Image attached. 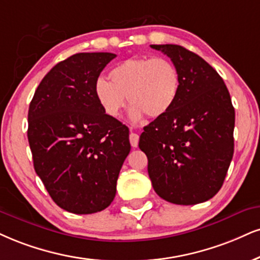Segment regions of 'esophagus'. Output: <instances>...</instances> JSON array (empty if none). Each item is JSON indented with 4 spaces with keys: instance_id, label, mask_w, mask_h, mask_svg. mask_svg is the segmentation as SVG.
<instances>
[{
    "instance_id": "esophagus-1",
    "label": "esophagus",
    "mask_w": 260,
    "mask_h": 260,
    "mask_svg": "<svg viewBox=\"0 0 260 260\" xmlns=\"http://www.w3.org/2000/svg\"><path fill=\"white\" fill-rule=\"evenodd\" d=\"M130 143H131V147H134V148H136L137 146H139V140H140V136L137 135L135 133H130Z\"/></svg>"
}]
</instances>
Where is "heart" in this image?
<instances>
[{
  "mask_svg": "<svg viewBox=\"0 0 260 260\" xmlns=\"http://www.w3.org/2000/svg\"><path fill=\"white\" fill-rule=\"evenodd\" d=\"M110 82L99 78L95 82L96 100L107 115L120 114L125 96L131 106L133 119L147 114L156 118L171 110L181 88V75L166 57H131L112 67Z\"/></svg>",
  "mask_w": 260,
  "mask_h": 260,
  "instance_id": "heart-1",
  "label": "heart"
}]
</instances>
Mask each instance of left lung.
I'll return each mask as SVG.
<instances>
[{"label": "left lung", "mask_w": 260, "mask_h": 260, "mask_svg": "<svg viewBox=\"0 0 260 260\" xmlns=\"http://www.w3.org/2000/svg\"><path fill=\"white\" fill-rule=\"evenodd\" d=\"M181 75L175 105L143 127L139 147L148 158L155 193L195 205L222 188L234 154L235 110L222 77L203 57L177 44H152Z\"/></svg>", "instance_id": "left-lung-1"}]
</instances>
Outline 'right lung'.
<instances>
[{"mask_svg":"<svg viewBox=\"0 0 260 260\" xmlns=\"http://www.w3.org/2000/svg\"><path fill=\"white\" fill-rule=\"evenodd\" d=\"M112 53H78L44 76L28 107L34 168L57 206L76 214L111 205L130 152L129 129L96 100L95 82Z\"/></svg>","mask_w":260,"mask_h":260,"instance_id":"obj_1","label":"right lung"}]
</instances>
